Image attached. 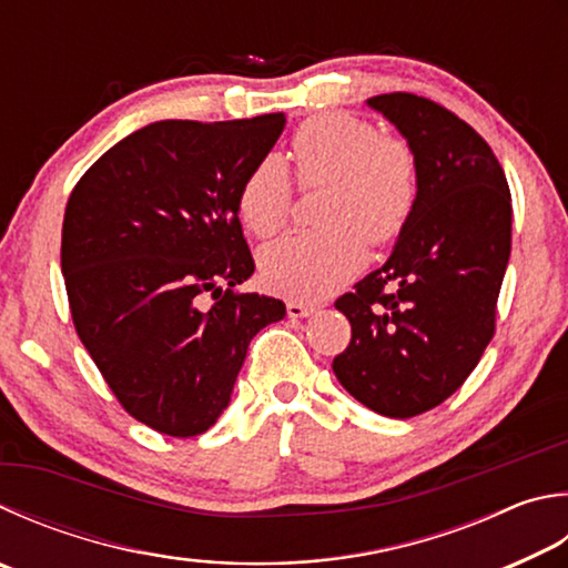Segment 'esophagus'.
I'll use <instances>...</instances> for the list:
<instances>
[{"label":"esophagus","mask_w":568,"mask_h":568,"mask_svg":"<svg viewBox=\"0 0 568 568\" xmlns=\"http://www.w3.org/2000/svg\"><path fill=\"white\" fill-rule=\"evenodd\" d=\"M315 311H317L315 305H307V303H301V301H291V303H287V317H293V320H297V317H311Z\"/></svg>","instance_id":"1"}]
</instances>
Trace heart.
Returning a JSON list of instances; mask_svg holds the SVG:
<instances>
[{
	"label": "heart",
	"instance_id": "obj_1",
	"mask_svg": "<svg viewBox=\"0 0 568 568\" xmlns=\"http://www.w3.org/2000/svg\"><path fill=\"white\" fill-rule=\"evenodd\" d=\"M287 159L303 189L325 185L320 223L327 229L265 245L263 281L281 295L320 301L359 273L367 241L383 245L405 229L417 203V156L405 139L383 136L353 113H317L295 129ZM291 205V179L277 156L257 161L235 195L243 225L261 239L283 229Z\"/></svg>",
	"mask_w": 568,
	"mask_h": 568
}]
</instances>
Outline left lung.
I'll use <instances>...</instances> for the list:
<instances>
[{
  "mask_svg": "<svg viewBox=\"0 0 568 568\" xmlns=\"http://www.w3.org/2000/svg\"><path fill=\"white\" fill-rule=\"evenodd\" d=\"M419 166L417 203L387 263L337 297L353 337L335 377L377 415L415 417L464 385L487 349L511 253V193L467 121L425 97L367 99Z\"/></svg>",
  "mask_w": 568,
  "mask_h": 568,
  "instance_id": "obj_1",
  "label": "left lung"
}]
</instances>
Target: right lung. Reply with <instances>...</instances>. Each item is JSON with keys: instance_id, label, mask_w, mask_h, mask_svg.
I'll return each mask as SVG.
<instances>
[{"instance_id": "add662e5", "label": "right lung", "mask_w": 568, "mask_h": 568, "mask_svg": "<svg viewBox=\"0 0 568 568\" xmlns=\"http://www.w3.org/2000/svg\"><path fill=\"white\" fill-rule=\"evenodd\" d=\"M283 113L156 121L111 146L69 195L61 273L74 327L121 407L195 437L229 407L251 339L283 301L241 293L255 271L235 195Z\"/></svg>"}]
</instances>
